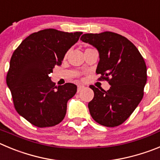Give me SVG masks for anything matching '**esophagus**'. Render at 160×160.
Returning a JSON list of instances; mask_svg holds the SVG:
<instances>
[{
  "instance_id": "esophagus-1",
  "label": "esophagus",
  "mask_w": 160,
  "mask_h": 160,
  "mask_svg": "<svg viewBox=\"0 0 160 160\" xmlns=\"http://www.w3.org/2000/svg\"><path fill=\"white\" fill-rule=\"evenodd\" d=\"M83 88H84V86H78V90H77L78 93H80V92L83 90Z\"/></svg>"
}]
</instances>
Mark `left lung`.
Masks as SVG:
<instances>
[{
	"label": "left lung",
	"instance_id": "obj_1",
	"mask_svg": "<svg viewBox=\"0 0 160 160\" xmlns=\"http://www.w3.org/2000/svg\"><path fill=\"white\" fill-rule=\"evenodd\" d=\"M81 40L98 49L100 61L97 67L99 80L110 85L109 90L91 85L94 97L88 107L93 119L106 127L121 125L142 100L147 82V67L140 51L131 41L111 32L88 33Z\"/></svg>",
	"mask_w": 160,
	"mask_h": 160
}]
</instances>
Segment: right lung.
<instances>
[{"label": "right lung", "mask_w": 160, "mask_h": 160, "mask_svg": "<svg viewBox=\"0 0 160 160\" xmlns=\"http://www.w3.org/2000/svg\"><path fill=\"white\" fill-rule=\"evenodd\" d=\"M82 34L44 29L28 36L13 52L6 82L17 112L33 125L52 127L64 119L67 102L77 86L73 83L56 86L49 74L55 66L62 64L67 51Z\"/></svg>", "instance_id": "right-lung-1"}]
</instances>
